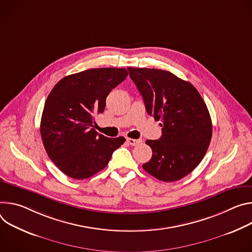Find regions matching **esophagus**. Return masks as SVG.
Instances as JSON below:
<instances>
[{"label":"esophagus","instance_id":"34e87169","mask_svg":"<svg viewBox=\"0 0 252 252\" xmlns=\"http://www.w3.org/2000/svg\"><path fill=\"white\" fill-rule=\"evenodd\" d=\"M126 141L128 144L132 145V146H136L142 143V140H139V139H132V138H126Z\"/></svg>","mask_w":252,"mask_h":252}]
</instances>
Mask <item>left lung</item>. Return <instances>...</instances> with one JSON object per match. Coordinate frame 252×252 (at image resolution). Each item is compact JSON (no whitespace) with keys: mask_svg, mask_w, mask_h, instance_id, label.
<instances>
[{"mask_svg":"<svg viewBox=\"0 0 252 252\" xmlns=\"http://www.w3.org/2000/svg\"><path fill=\"white\" fill-rule=\"evenodd\" d=\"M128 71L147 113L162 122L161 137L146 141L152 157L142 167L158 180L177 181L196 168L208 149L212 123L207 106L191 83L168 71L131 67Z\"/></svg>","mask_w":252,"mask_h":252,"instance_id":"8db88e82","label":"left lung"}]
</instances>
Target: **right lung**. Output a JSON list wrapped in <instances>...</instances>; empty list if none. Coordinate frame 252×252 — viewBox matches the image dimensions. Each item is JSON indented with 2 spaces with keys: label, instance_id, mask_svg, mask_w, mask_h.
<instances>
[{
  "label": "right lung",
  "instance_id": "obj_1",
  "mask_svg": "<svg viewBox=\"0 0 252 252\" xmlns=\"http://www.w3.org/2000/svg\"><path fill=\"white\" fill-rule=\"evenodd\" d=\"M123 68H98L60 80L44 106L40 132L46 152L67 176L86 179L103 170L124 137L108 138L94 129L109 93L125 80Z\"/></svg>",
  "mask_w": 252,
  "mask_h": 252
}]
</instances>
